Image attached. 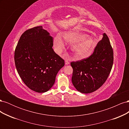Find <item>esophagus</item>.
Returning a JSON list of instances; mask_svg holds the SVG:
<instances>
[{"label":"esophagus","instance_id":"1","mask_svg":"<svg viewBox=\"0 0 129 129\" xmlns=\"http://www.w3.org/2000/svg\"><path fill=\"white\" fill-rule=\"evenodd\" d=\"M65 64H66V65L69 64V61L68 60H65Z\"/></svg>","mask_w":129,"mask_h":129}]
</instances>
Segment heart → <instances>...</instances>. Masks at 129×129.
<instances>
[{"label":"heart","mask_w":129,"mask_h":129,"mask_svg":"<svg viewBox=\"0 0 129 129\" xmlns=\"http://www.w3.org/2000/svg\"><path fill=\"white\" fill-rule=\"evenodd\" d=\"M64 40L68 44H73L71 49L77 58H83L89 56L92 52L96 45L93 39L87 35L76 32L66 34ZM54 46L58 53H61L64 48V44L61 39L56 37L54 39Z\"/></svg>","instance_id":"1"}]
</instances>
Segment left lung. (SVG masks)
Masks as SVG:
<instances>
[{"label":"left lung","mask_w":129,"mask_h":129,"mask_svg":"<svg viewBox=\"0 0 129 129\" xmlns=\"http://www.w3.org/2000/svg\"><path fill=\"white\" fill-rule=\"evenodd\" d=\"M114 62V52L107 35L103 37L90 56L72 61V83L78 91L91 93L105 83L110 73Z\"/></svg>","instance_id":"1"}]
</instances>
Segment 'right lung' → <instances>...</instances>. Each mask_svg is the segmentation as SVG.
I'll use <instances>...</instances> for the list:
<instances>
[{
    "label": "right lung",
    "mask_w": 129,
    "mask_h": 129,
    "mask_svg": "<svg viewBox=\"0 0 129 129\" xmlns=\"http://www.w3.org/2000/svg\"><path fill=\"white\" fill-rule=\"evenodd\" d=\"M53 46V38L42 26L26 30L18 42L14 51L15 67L22 81L33 91L49 90L64 65Z\"/></svg>",
    "instance_id": "right-lung-1"
}]
</instances>
